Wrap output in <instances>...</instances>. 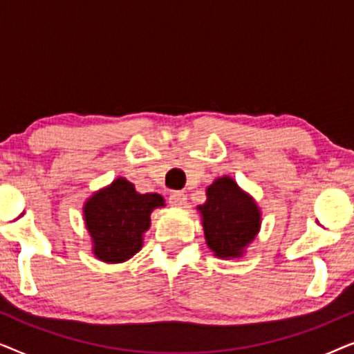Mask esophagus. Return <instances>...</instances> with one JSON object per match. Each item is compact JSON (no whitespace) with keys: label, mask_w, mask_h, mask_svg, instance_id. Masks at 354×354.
Listing matches in <instances>:
<instances>
[{"label":"esophagus","mask_w":354,"mask_h":354,"mask_svg":"<svg viewBox=\"0 0 354 354\" xmlns=\"http://www.w3.org/2000/svg\"><path fill=\"white\" fill-rule=\"evenodd\" d=\"M169 205L174 207H185L187 195L183 192H172L171 195H169Z\"/></svg>","instance_id":"1"}]
</instances>
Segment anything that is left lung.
<instances>
[{
	"label": "left lung",
	"mask_w": 354,
	"mask_h": 354,
	"mask_svg": "<svg viewBox=\"0 0 354 354\" xmlns=\"http://www.w3.org/2000/svg\"><path fill=\"white\" fill-rule=\"evenodd\" d=\"M207 200L198 207L207 246L219 258H234L259 230V209L230 177H222L207 187Z\"/></svg>",
	"instance_id": "1"
}]
</instances>
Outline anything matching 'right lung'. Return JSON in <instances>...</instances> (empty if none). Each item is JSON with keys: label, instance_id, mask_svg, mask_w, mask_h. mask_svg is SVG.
<instances>
[{"label": "right lung", "instance_id": "1", "mask_svg": "<svg viewBox=\"0 0 354 354\" xmlns=\"http://www.w3.org/2000/svg\"><path fill=\"white\" fill-rule=\"evenodd\" d=\"M158 206H164L161 195H140L125 178H118L90 198L84 212L96 258L122 263L138 253L143 232L149 227V214Z\"/></svg>", "mask_w": 354, "mask_h": 354}]
</instances>
